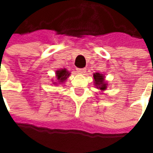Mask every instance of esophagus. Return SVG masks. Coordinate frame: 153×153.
Returning <instances> with one entry per match:
<instances>
[{"mask_svg":"<svg viewBox=\"0 0 153 153\" xmlns=\"http://www.w3.org/2000/svg\"><path fill=\"white\" fill-rule=\"evenodd\" d=\"M76 71H77V73L83 74L86 72V69L85 68H78V69H76Z\"/></svg>","mask_w":153,"mask_h":153,"instance_id":"esophagus-1","label":"esophagus"}]
</instances>
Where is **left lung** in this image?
<instances>
[{
  "label": "left lung",
  "mask_w": 153,
  "mask_h": 153,
  "mask_svg": "<svg viewBox=\"0 0 153 153\" xmlns=\"http://www.w3.org/2000/svg\"><path fill=\"white\" fill-rule=\"evenodd\" d=\"M94 83L95 87L100 89L101 91H105L106 89V87L107 84L105 83V76H103L102 74L100 73H94Z\"/></svg>",
  "instance_id": "obj_1"
}]
</instances>
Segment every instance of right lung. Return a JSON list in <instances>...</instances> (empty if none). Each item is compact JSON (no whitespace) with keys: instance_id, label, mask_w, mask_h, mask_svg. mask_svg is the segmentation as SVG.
<instances>
[{"instance_id":"1","label":"right lung","mask_w":153,"mask_h":153,"mask_svg":"<svg viewBox=\"0 0 153 153\" xmlns=\"http://www.w3.org/2000/svg\"><path fill=\"white\" fill-rule=\"evenodd\" d=\"M70 72L66 71V69H61V70H58L56 71V77L59 82L62 83L63 82H65L67 79L68 76H70Z\"/></svg>"}]
</instances>
